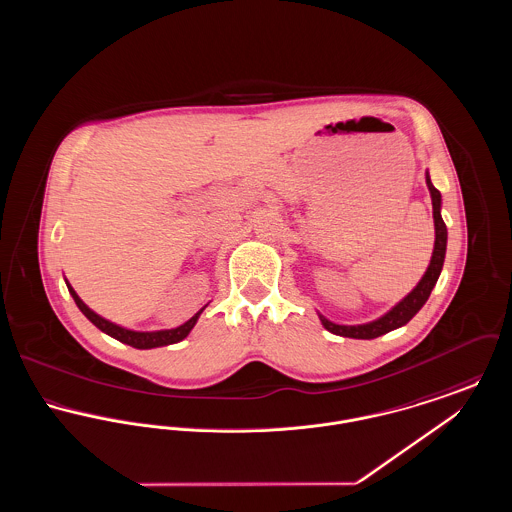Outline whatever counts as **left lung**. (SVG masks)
Segmentation results:
<instances>
[{"instance_id":"left-lung-1","label":"left lung","mask_w":512,"mask_h":512,"mask_svg":"<svg viewBox=\"0 0 512 512\" xmlns=\"http://www.w3.org/2000/svg\"><path fill=\"white\" fill-rule=\"evenodd\" d=\"M426 184L428 190L432 195V207H434V226H436V244H434V253L430 259V265L426 268L422 280L416 284L413 292L409 293L405 299H401L390 313H386L384 317L376 318L372 322L366 324H357V326H343V324H336L330 322L328 318L322 317L318 313V318L322 322V326L336 334V336H343V338H355V340H374L378 336H384L395 328L405 326L411 318L422 309V305L428 301L430 293L434 290L436 282H438L441 268H443V261H445V249H447V226L441 219V194L434 188L430 174L426 172Z\"/></svg>"}]
</instances>
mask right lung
<instances>
[{"label":"right lung","mask_w":512,"mask_h":512,"mask_svg":"<svg viewBox=\"0 0 512 512\" xmlns=\"http://www.w3.org/2000/svg\"><path fill=\"white\" fill-rule=\"evenodd\" d=\"M67 288H69V293L73 295L74 303L78 305V309L86 315V318L90 320V322H94L96 326H98L101 332H105L107 336H111V338H115V340L122 341V343H126V345H132V347H136V349H153V347H163V345H171V343H178V341L184 340L190 332H192V328L195 326V322H197V318L199 315L203 313V309L207 307H203V309H199L197 313H195L194 317L190 318L188 322H184V324H180L178 328H171V330H157V332H136V330H128V328H122L119 324H113V322H109V320H105L103 317H99L96 315L78 295L73 290V286L67 282Z\"/></svg>","instance_id":"obj_1"}]
</instances>
